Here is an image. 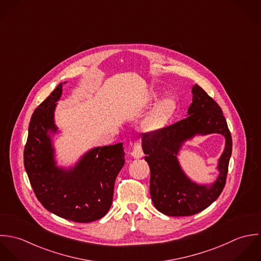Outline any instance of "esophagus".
<instances>
[{
  "label": "esophagus",
  "instance_id": "1",
  "mask_svg": "<svg viewBox=\"0 0 261 261\" xmlns=\"http://www.w3.org/2000/svg\"><path fill=\"white\" fill-rule=\"evenodd\" d=\"M131 155L134 158H140L143 156V151H142V147L139 143H135L133 146V150L131 152Z\"/></svg>",
  "mask_w": 261,
  "mask_h": 261
}]
</instances>
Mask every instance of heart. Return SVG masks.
Here are the masks:
<instances>
[{
	"label": "heart",
	"mask_w": 261,
	"mask_h": 261,
	"mask_svg": "<svg viewBox=\"0 0 261 261\" xmlns=\"http://www.w3.org/2000/svg\"><path fill=\"white\" fill-rule=\"evenodd\" d=\"M174 110V102L170 97L160 100L148 113L143 121V128L149 132H155L164 127Z\"/></svg>",
	"instance_id": "b5f03b06"
}]
</instances>
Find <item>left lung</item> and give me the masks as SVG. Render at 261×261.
Segmentation results:
<instances>
[{"instance_id":"1","label":"left lung","mask_w":261,"mask_h":261,"mask_svg":"<svg viewBox=\"0 0 261 261\" xmlns=\"http://www.w3.org/2000/svg\"><path fill=\"white\" fill-rule=\"evenodd\" d=\"M193 103L189 116L155 132L145 133L142 148L150 167V196L154 207L171 217L192 216L208 208L221 195L227 178L232 154V137L222 109L198 85L193 87ZM220 133L226 138L219 160L220 174L210 188L188 179L181 170L176 155L181 144L196 134Z\"/></svg>"}]
</instances>
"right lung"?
<instances>
[{
  "label": "right lung",
  "instance_id": "obj_1",
  "mask_svg": "<svg viewBox=\"0 0 261 261\" xmlns=\"http://www.w3.org/2000/svg\"><path fill=\"white\" fill-rule=\"evenodd\" d=\"M59 84L30 120L24 166L41 205L63 219L90 223L112 206L116 177L125 163L123 143L94 148L69 170L55 165L48 130L56 132L53 114L62 93Z\"/></svg>",
  "mask_w": 261,
  "mask_h": 261
}]
</instances>
